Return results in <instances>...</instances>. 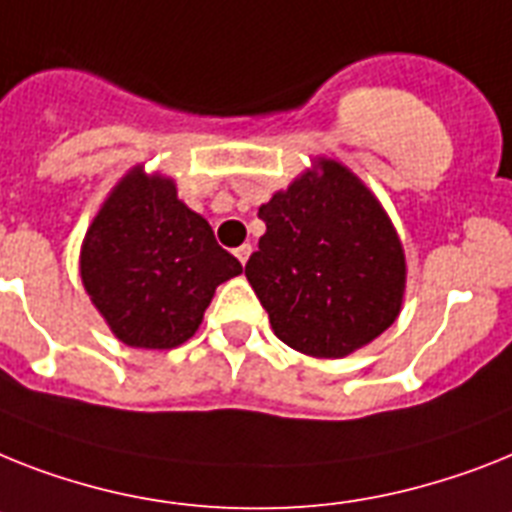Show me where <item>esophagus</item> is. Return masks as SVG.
<instances>
[{"mask_svg":"<svg viewBox=\"0 0 512 512\" xmlns=\"http://www.w3.org/2000/svg\"><path fill=\"white\" fill-rule=\"evenodd\" d=\"M251 251H253V248L248 246V243H246V246L235 248V256H238V261H240V264H246V261L251 259Z\"/></svg>","mask_w":512,"mask_h":512,"instance_id":"esophagus-1","label":"esophagus"}]
</instances>
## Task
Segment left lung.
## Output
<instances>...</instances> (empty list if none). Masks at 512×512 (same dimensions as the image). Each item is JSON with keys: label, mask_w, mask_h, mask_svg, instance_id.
Wrapping results in <instances>:
<instances>
[{"label": "left lung", "mask_w": 512, "mask_h": 512, "mask_svg": "<svg viewBox=\"0 0 512 512\" xmlns=\"http://www.w3.org/2000/svg\"><path fill=\"white\" fill-rule=\"evenodd\" d=\"M259 217L266 232L246 277L285 345L345 358L395 324L408 277L403 243L356 172L316 156Z\"/></svg>", "instance_id": "obj_1"}]
</instances>
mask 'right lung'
I'll use <instances>...</instances> for the list:
<instances>
[{
	"instance_id": "right-lung-1",
	"label": "right lung",
	"mask_w": 512,
	"mask_h": 512,
	"mask_svg": "<svg viewBox=\"0 0 512 512\" xmlns=\"http://www.w3.org/2000/svg\"><path fill=\"white\" fill-rule=\"evenodd\" d=\"M243 272L172 177L143 164L109 190L80 246L88 298L125 345L172 350L196 335L214 290Z\"/></svg>"
}]
</instances>
